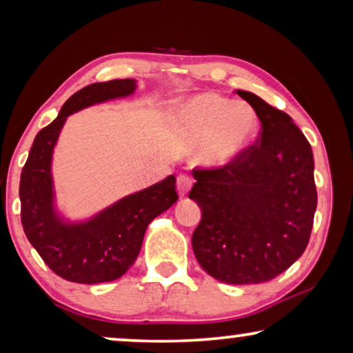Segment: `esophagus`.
Returning <instances> with one entry per match:
<instances>
[{
  "instance_id": "34e87169",
  "label": "esophagus",
  "mask_w": 353,
  "mask_h": 353,
  "mask_svg": "<svg viewBox=\"0 0 353 353\" xmlns=\"http://www.w3.org/2000/svg\"><path fill=\"white\" fill-rule=\"evenodd\" d=\"M192 186V180L188 175H180L176 178V190H178V194L181 197H185L188 192H190Z\"/></svg>"
}]
</instances>
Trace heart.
Segmentation results:
<instances>
[{
	"label": "heart",
	"instance_id": "obj_1",
	"mask_svg": "<svg viewBox=\"0 0 353 353\" xmlns=\"http://www.w3.org/2000/svg\"><path fill=\"white\" fill-rule=\"evenodd\" d=\"M173 127L201 137L192 156L204 167H226L243 156L257 137V115L248 104L215 93H201L168 109Z\"/></svg>",
	"mask_w": 353,
	"mask_h": 353
}]
</instances>
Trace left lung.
Returning a JSON list of instances; mask_svg holds the SVG:
<instances>
[{
  "instance_id": "1",
  "label": "left lung",
  "mask_w": 353,
  "mask_h": 353,
  "mask_svg": "<svg viewBox=\"0 0 353 353\" xmlns=\"http://www.w3.org/2000/svg\"><path fill=\"white\" fill-rule=\"evenodd\" d=\"M262 123L260 139L238 161L192 172L190 199L202 219L192 233L197 262L228 284L270 281L305 250L316 210L310 143L286 112L236 91Z\"/></svg>"
}]
</instances>
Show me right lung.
Returning a JSON list of instances; mask_svg holds the SVG:
<instances>
[{"label": "right lung", "instance_id": "obj_1", "mask_svg": "<svg viewBox=\"0 0 353 353\" xmlns=\"http://www.w3.org/2000/svg\"><path fill=\"white\" fill-rule=\"evenodd\" d=\"M137 80L91 83L72 94L52 122L38 132L21 173V219L27 239L56 274L72 283L98 284L125 274L137 260L148 225L175 204V176L128 194L85 220L57 209L52 152L69 115L133 94Z\"/></svg>", "mask_w": 353, "mask_h": 353}]
</instances>
